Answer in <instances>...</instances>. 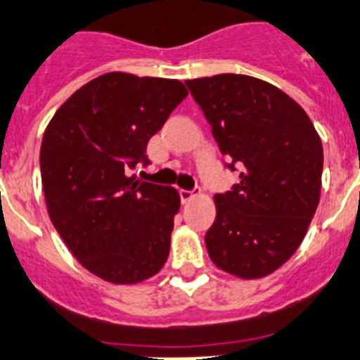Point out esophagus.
Segmentation results:
<instances>
[{"mask_svg":"<svg viewBox=\"0 0 360 360\" xmlns=\"http://www.w3.org/2000/svg\"><path fill=\"white\" fill-rule=\"evenodd\" d=\"M196 196H202V191H186V189H180V198H182V203H187L191 202V200H194Z\"/></svg>","mask_w":360,"mask_h":360,"instance_id":"1","label":"esophagus"}]
</instances>
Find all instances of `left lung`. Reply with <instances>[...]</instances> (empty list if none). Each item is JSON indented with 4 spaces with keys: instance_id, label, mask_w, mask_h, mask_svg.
<instances>
[{
    "instance_id": "1",
    "label": "left lung",
    "mask_w": 360,
    "mask_h": 360,
    "mask_svg": "<svg viewBox=\"0 0 360 360\" xmlns=\"http://www.w3.org/2000/svg\"><path fill=\"white\" fill-rule=\"evenodd\" d=\"M186 84L229 167L240 169V182L214 196L210 260L237 278L271 275L295 255L318 209L321 139L307 112L268 82L225 72Z\"/></svg>"
}]
</instances>
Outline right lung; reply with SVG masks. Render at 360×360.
Listing matches in <instances>:
<instances>
[{"label":"right lung","instance_id":"add662e5","mask_svg":"<svg viewBox=\"0 0 360 360\" xmlns=\"http://www.w3.org/2000/svg\"><path fill=\"white\" fill-rule=\"evenodd\" d=\"M187 96L180 80L107 72L72 92L44 130L41 176L53 226L87 271L115 285L157 275L180 194L139 180L148 141Z\"/></svg>","mask_w":360,"mask_h":360}]
</instances>
